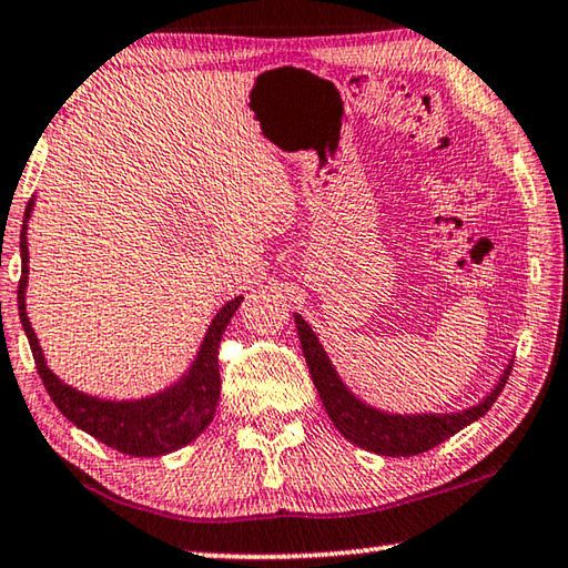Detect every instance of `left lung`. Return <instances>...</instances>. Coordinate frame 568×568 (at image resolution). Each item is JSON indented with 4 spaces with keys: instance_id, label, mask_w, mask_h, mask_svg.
I'll return each mask as SVG.
<instances>
[{
    "instance_id": "obj_1",
    "label": "left lung",
    "mask_w": 568,
    "mask_h": 568,
    "mask_svg": "<svg viewBox=\"0 0 568 568\" xmlns=\"http://www.w3.org/2000/svg\"><path fill=\"white\" fill-rule=\"evenodd\" d=\"M295 325L297 335H301L305 363L307 368H311V378L315 383V388H318V396L323 400L325 413H328V418L333 420V426L338 428L351 444L381 456H418L438 444H444L446 438L458 434V430L466 428L468 423H474L484 416V413H488L496 398L501 396L508 376H511V365H508L501 381H498V386L488 393L478 406L468 410L448 413V416H426V413H423V416H388V413L383 410L363 406V403L343 386V381L331 365L323 345L315 338L311 325H307L301 315H295Z\"/></svg>"
}]
</instances>
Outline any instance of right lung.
Wrapping results in <instances>:
<instances>
[{"mask_svg":"<svg viewBox=\"0 0 568 568\" xmlns=\"http://www.w3.org/2000/svg\"><path fill=\"white\" fill-rule=\"evenodd\" d=\"M34 207V200L27 203L24 210V225L22 235H19V253H22V277H19V291H17V305H19V321L30 341V348L34 355L37 373L44 383L47 393L54 400V406L62 410L64 418H70L77 428H82L84 434L102 440L104 446H110L120 454L128 456H162L170 450H178L187 446L190 440H195L207 423L213 420L217 398H220V365H217V348L220 338L227 328L230 318L243 303V297H235L225 307H220V313L213 318V325L203 341L195 363L187 371V376L175 386L168 388L165 393L145 398V400H100L84 393L74 390L54 376L47 368L44 355L37 335L27 318L24 307V287H27V220Z\"/></svg>","mask_w":568,"mask_h":568,"instance_id":"right-lung-1","label":"right lung"}]
</instances>
